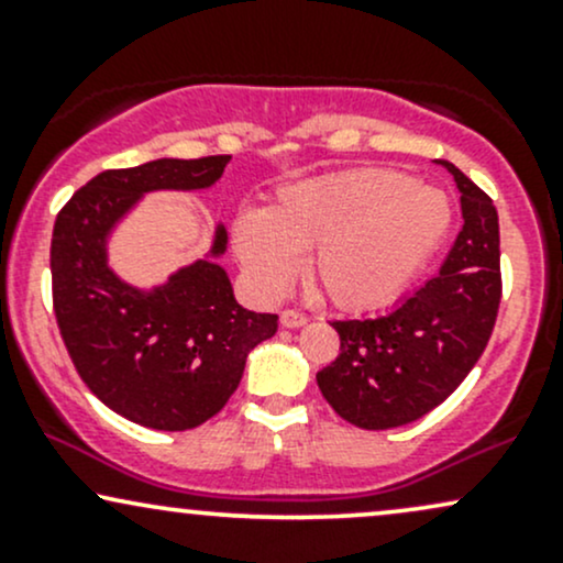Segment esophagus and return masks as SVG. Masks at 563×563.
I'll use <instances>...</instances> for the list:
<instances>
[{
  "label": "esophagus",
  "instance_id": "obj_1",
  "mask_svg": "<svg viewBox=\"0 0 563 563\" xmlns=\"http://www.w3.org/2000/svg\"><path fill=\"white\" fill-rule=\"evenodd\" d=\"M307 320L309 318L301 312V309H283V312H280V322L286 328H301Z\"/></svg>",
  "mask_w": 563,
  "mask_h": 563
}]
</instances>
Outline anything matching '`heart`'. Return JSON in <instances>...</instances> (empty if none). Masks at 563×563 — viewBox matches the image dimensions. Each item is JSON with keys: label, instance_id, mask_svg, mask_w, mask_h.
Wrapping results in <instances>:
<instances>
[{"label": "heart", "instance_id": "b5f03b06", "mask_svg": "<svg viewBox=\"0 0 563 563\" xmlns=\"http://www.w3.org/2000/svg\"><path fill=\"white\" fill-rule=\"evenodd\" d=\"M452 203L437 187L391 169H346L290 183L260 211L232 219V249L262 294L309 277L349 312L386 307L421 275L452 230Z\"/></svg>", "mask_w": 563, "mask_h": 563}]
</instances>
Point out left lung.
<instances>
[{
	"label": "left lung",
	"instance_id": "8db88e82",
	"mask_svg": "<svg viewBox=\"0 0 563 563\" xmlns=\"http://www.w3.org/2000/svg\"><path fill=\"white\" fill-rule=\"evenodd\" d=\"M461 190L463 230L437 277L391 312L333 320L339 357L318 373L328 405L357 429L412 423L468 376L500 307V224L493 198L442 161Z\"/></svg>",
	"mask_w": 563,
	"mask_h": 563
}]
</instances>
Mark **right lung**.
Wrapping results in <instances>:
<instances>
[{"instance_id":"1","label":"right lung","mask_w":563,"mask_h":563,"mask_svg":"<svg viewBox=\"0 0 563 563\" xmlns=\"http://www.w3.org/2000/svg\"><path fill=\"white\" fill-rule=\"evenodd\" d=\"M230 156L158 158L89 179L53 230V307L70 363L113 412L147 429L187 431L217 416L238 389L245 357L277 331V314L243 309L230 277L203 260L151 294L106 264V238L151 190H203ZM228 235L217 230L214 251Z\"/></svg>"}]
</instances>
